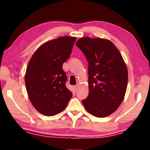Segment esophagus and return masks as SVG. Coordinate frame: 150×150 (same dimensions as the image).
<instances>
[{"label": "esophagus", "instance_id": "34e87169", "mask_svg": "<svg viewBox=\"0 0 150 150\" xmlns=\"http://www.w3.org/2000/svg\"><path fill=\"white\" fill-rule=\"evenodd\" d=\"M79 88V85L78 84H77L76 86H74V90L76 91V90H77V89Z\"/></svg>", "mask_w": 150, "mask_h": 150}]
</instances>
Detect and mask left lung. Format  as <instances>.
I'll return each instance as SVG.
<instances>
[{
  "mask_svg": "<svg viewBox=\"0 0 150 150\" xmlns=\"http://www.w3.org/2000/svg\"><path fill=\"white\" fill-rule=\"evenodd\" d=\"M76 46L88 62L89 95L82 100V104L95 117L109 116L125 96L128 80L126 63L110 40L84 37L77 41Z\"/></svg>",
  "mask_w": 150,
  "mask_h": 150,
  "instance_id": "obj_1",
  "label": "left lung"
}]
</instances>
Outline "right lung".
I'll list each match as a JSON object with an SVG mask.
<instances>
[{
  "label": "right lung",
  "mask_w": 150,
  "mask_h": 150,
  "mask_svg": "<svg viewBox=\"0 0 150 150\" xmlns=\"http://www.w3.org/2000/svg\"><path fill=\"white\" fill-rule=\"evenodd\" d=\"M77 38L64 36L47 41L31 57L25 74L28 97L41 114L53 116L65 109L72 93L66 88L63 63L69 59Z\"/></svg>",
  "instance_id": "add662e5"
}]
</instances>
